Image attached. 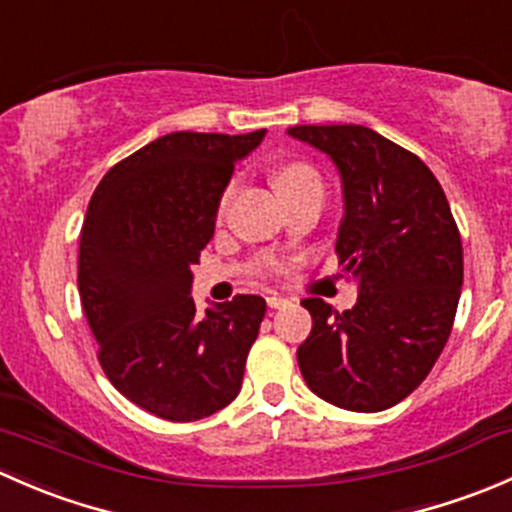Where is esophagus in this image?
I'll list each match as a JSON object with an SVG mask.
<instances>
[{
  "mask_svg": "<svg viewBox=\"0 0 512 512\" xmlns=\"http://www.w3.org/2000/svg\"><path fill=\"white\" fill-rule=\"evenodd\" d=\"M267 307H272V309H282V307H287L289 304V299H285V297H280V294H267Z\"/></svg>",
  "mask_w": 512,
  "mask_h": 512,
  "instance_id": "1",
  "label": "esophagus"
}]
</instances>
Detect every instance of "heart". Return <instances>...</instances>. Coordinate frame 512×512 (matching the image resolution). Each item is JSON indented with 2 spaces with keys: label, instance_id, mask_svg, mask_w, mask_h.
Segmentation results:
<instances>
[{
  "label": "heart",
  "instance_id": "b5f03b06",
  "mask_svg": "<svg viewBox=\"0 0 512 512\" xmlns=\"http://www.w3.org/2000/svg\"><path fill=\"white\" fill-rule=\"evenodd\" d=\"M309 183H319V175H317V170L307 163H287L275 173V188L280 190V195L287 193V190H292V188H299V185H309ZM232 198H235V183L227 185V188L223 190V195H220V203H218V218L220 220H223L227 215V210H230Z\"/></svg>",
  "mask_w": 512,
  "mask_h": 512
}]
</instances>
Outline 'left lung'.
<instances>
[{
	"instance_id": "left-lung-1",
	"label": "left lung",
	"mask_w": 512,
	"mask_h": 512,
	"mask_svg": "<svg viewBox=\"0 0 512 512\" xmlns=\"http://www.w3.org/2000/svg\"><path fill=\"white\" fill-rule=\"evenodd\" d=\"M342 178L337 255L356 282L352 309L304 299L312 332L299 344L304 381L347 411L391 409L428 376L451 334L463 247L446 193L421 158L366 126H294Z\"/></svg>"
}]
</instances>
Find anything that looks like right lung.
<instances>
[{"label": "right lung", "mask_w": 512, "mask_h": 512, "mask_svg": "<svg viewBox=\"0 0 512 512\" xmlns=\"http://www.w3.org/2000/svg\"><path fill=\"white\" fill-rule=\"evenodd\" d=\"M265 133H168L91 195L79 292L98 361L128 401L165 421H198L240 394L265 299L237 294L198 317L190 289L235 163Z\"/></svg>", "instance_id": "add662e5"}]
</instances>
